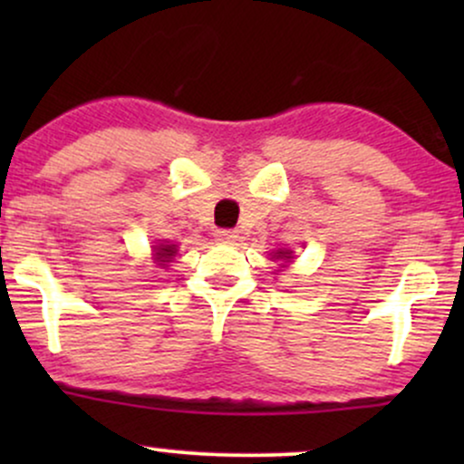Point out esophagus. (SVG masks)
<instances>
[{
    "mask_svg": "<svg viewBox=\"0 0 464 464\" xmlns=\"http://www.w3.org/2000/svg\"><path fill=\"white\" fill-rule=\"evenodd\" d=\"M236 239H237V233L231 231V228H222V231H216V242L233 244Z\"/></svg>",
    "mask_w": 464,
    "mask_h": 464,
    "instance_id": "obj_1",
    "label": "esophagus"
}]
</instances>
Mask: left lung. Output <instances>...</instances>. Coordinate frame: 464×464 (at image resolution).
Instances as JSON below:
<instances>
[{"label": "left lung", "mask_w": 464, "mask_h": 464, "mask_svg": "<svg viewBox=\"0 0 464 464\" xmlns=\"http://www.w3.org/2000/svg\"><path fill=\"white\" fill-rule=\"evenodd\" d=\"M292 257V250H276L273 253V259H290Z\"/></svg>", "instance_id": "left-lung-1"}]
</instances>
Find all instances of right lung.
<instances>
[{"instance_id":"add662e5","label":"right lung","mask_w":464,"mask_h":464,"mask_svg":"<svg viewBox=\"0 0 464 464\" xmlns=\"http://www.w3.org/2000/svg\"><path fill=\"white\" fill-rule=\"evenodd\" d=\"M174 255H177V244L161 242L159 246H154V259H157L161 268H165V266L172 262Z\"/></svg>"}]
</instances>
